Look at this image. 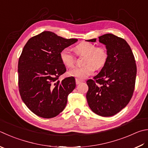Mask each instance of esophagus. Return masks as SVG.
Instances as JSON below:
<instances>
[{"label":"esophagus","mask_w":148,"mask_h":148,"mask_svg":"<svg viewBox=\"0 0 148 148\" xmlns=\"http://www.w3.org/2000/svg\"><path fill=\"white\" fill-rule=\"evenodd\" d=\"M75 81H76V84L78 85V84H79L81 83L82 82V80H79V79H75Z\"/></svg>","instance_id":"obj_1"}]
</instances>
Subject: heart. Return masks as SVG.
I'll return each mask as SVG.
<instances>
[{
    "label": "heart",
    "mask_w": 148,
    "mask_h": 148,
    "mask_svg": "<svg viewBox=\"0 0 148 148\" xmlns=\"http://www.w3.org/2000/svg\"><path fill=\"white\" fill-rule=\"evenodd\" d=\"M75 51L78 55H86L84 60L85 65L71 69L68 73L79 80L85 79L93 74L95 68H102L108 57L107 49L104 47H97L95 44L88 42H82L78 44L75 47ZM60 58L63 64L68 68H71L75 65V57L69 48L62 49L60 53Z\"/></svg>",
    "instance_id": "heart-1"
}]
</instances>
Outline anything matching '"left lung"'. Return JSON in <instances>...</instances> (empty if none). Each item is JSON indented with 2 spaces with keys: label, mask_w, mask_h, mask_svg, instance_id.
Returning <instances> with one entry per match:
<instances>
[{
  "label": "left lung",
  "mask_w": 148,
  "mask_h": 148,
  "mask_svg": "<svg viewBox=\"0 0 148 148\" xmlns=\"http://www.w3.org/2000/svg\"><path fill=\"white\" fill-rule=\"evenodd\" d=\"M104 44L108 57L98 75L87 82L86 99L95 113L102 116L115 115L125 108L135 89L136 66L134 55L127 42L107 33L99 37ZM96 38L87 40L96 42Z\"/></svg>",
  "instance_id": "left-lung-1"
}]
</instances>
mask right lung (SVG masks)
I'll use <instances>...</instances> for the list:
<instances>
[{"label":"right lung","mask_w":148,"mask_h":148,"mask_svg":"<svg viewBox=\"0 0 148 148\" xmlns=\"http://www.w3.org/2000/svg\"><path fill=\"white\" fill-rule=\"evenodd\" d=\"M77 40L46 31L24 46L18 64L19 92L22 101L37 116L53 118L65 108L76 84L73 77L58 80L66 71L60 53Z\"/></svg>","instance_id":"1"}]
</instances>
